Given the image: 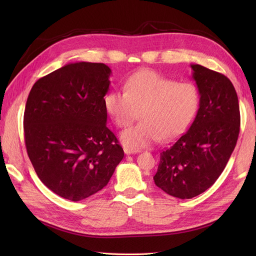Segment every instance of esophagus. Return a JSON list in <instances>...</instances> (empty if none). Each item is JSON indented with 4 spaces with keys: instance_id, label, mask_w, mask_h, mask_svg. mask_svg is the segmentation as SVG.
Here are the masks:
<instances>
[{
    "instance_id": "1",
    "label": "esophagus",
    "mask_w": 256,
    "mask_h": 256,
    "mask_svg": "<svg viewBox=\"0 0 256 256\" xmlns=\"http://www.w3.org/2000/svg\"><path fill=\"white\" fill-rule=\"evenodd\" d=\"M124 152H125L126 154H138L140 150H134L129 148V147H124Z\"/></svg>"
}]
</instances>
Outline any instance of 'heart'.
<instances>
[{"label": "heart", "instance_id": "1", "mask_svg": "<svg viewBox=\"0 0 256 256\" xmlns=\"http://www.w3.org/2000/svg\"><path fill=\"white\" fill-rule=\"evenodd\" d=\"M125 92L110 90L104 108L120 128L129 126L140 111L141 122L120 134L122 144L131 150L180 134L194 116L200 92L194 84L175 82L152 70H140L127 79Z\"/></svg>", "mask_w": 256, "mask_h": 256}]
</instances>
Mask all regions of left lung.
<instances>
[{
	"label": "left lung",
	"instance_id": "1",
	"mask_svg": "<svg viewBox=\"0 0 256 256\" xmlns=\"http://www.w3.org/2000/svg\"><path fill=\"white\" fill-rule=\"evenodd\" d=\"M200 104L189 130L160 154L154 184L168 194L192 198L218 180L233 152L240 127L238 97L226 76L191 64Z\"/></svg>",
	"mask_w": 256,
	"mask_h": 256
}]
</instances>
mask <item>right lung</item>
Segmentation results:
<instances>
[{
	"mask_svg": "<svg viewBox=\"0 0 256 256\" xmlns=\"http://www.w3.org/2000/svg\"><path fill=\"white\" fill-rule=\"evenodd\" d=\"M111 74L102 63H69L38 80L26 100L28 158L46 187L74 202L106 187L124 158L106 127Z\"/></svg>",
	"mask_w": 256,
	"mask_h": 256,
	"instance_id": "right-lung-1",
	"label": "right lung"
}]
</instances>
